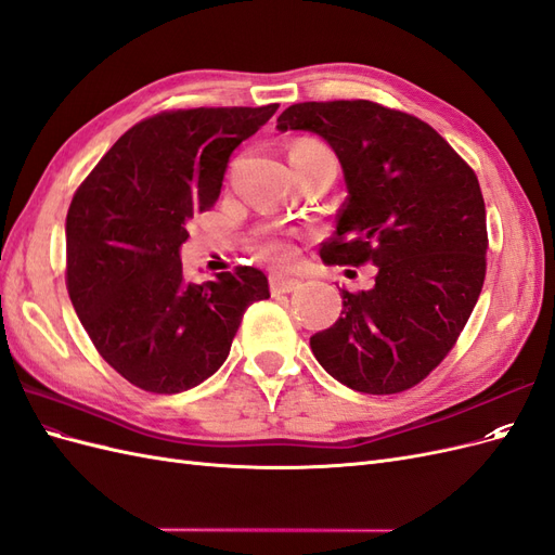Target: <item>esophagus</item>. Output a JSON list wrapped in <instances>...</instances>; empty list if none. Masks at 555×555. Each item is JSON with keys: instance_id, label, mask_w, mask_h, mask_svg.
<instances>
[{"instance_id": "34e87169", "label": "esophagus", "mask_w": 555, "mask_h": 555, "mask_svg": "<svg viewBox=\"0 0 555 555\" xmlns=\"http://www.w3.org/2000/svg\"><path fill=\"white\" fill-rule=\"evenodd\" d=\"M300 287V280L287 273H271V292L273 294H292Z\"/></svg>"}]
</instances>
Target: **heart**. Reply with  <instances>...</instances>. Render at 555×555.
Segmentation results:
<instances>
[{
    "label": "heart",
    "mask_w": 555,
    "mask_h": 555,
    "mask_svg": "<svg viewBox=\"0 0 555 555\" xmlns=\"http://www.w3.org/2000/svg\"><path fill=\"white\" fill-rule=\"evenodd\" d=\"M322 150H326L322 143H317V141H300V143L294 145L292 155H300V153H322ZM261 251H263L266 257H271V259H287V257L292 255V245H289V241H284V238H280V236H266V238L261 241Z\"/></svg>",
    "instance_id": "heart-1"
}]
</instances>
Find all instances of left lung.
<instances>
[{
    "mask_svg": "<svg viewBox=\"0 0 555 555\" xmlns=\"http://www.w3.org/2000/svg\"><path fill=\"white\" fill-rule=\"evenodd\" d=\"M338 157L347 198L333 266H377L375 287L343 289V312L310 338L324 371L361 393L412 389L456 345L486 278V208L475 171L418 117L375 102H306L278 117Z\"/></svg>",
    "mask_w": 555,
    "mask_h": 555,
    "instance_id": "1",
    "label": "left lung"
}]
</instances>
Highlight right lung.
Segmentation results:
<instances>
[{
  "mask_svg": "<svg viewBox=\"0 0 555 555\" xmlns=\"http://www.w3.org/2000/svg\"><path fill=\"white\" fill-rule=\"evenodd\" d=\"M278 104L190 108L125 131L66 212V289L99 354L150 393H180L217 373L245 310L271 298L251 266L184 282L188 222L222 190L227 164Z\"/></svg>",
  "mask_w": 555,
  "mask_h": 555,
  "instance_id": "add662e5",
  "label": "right lung"
}]
</instances>
